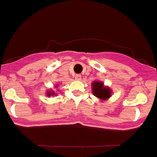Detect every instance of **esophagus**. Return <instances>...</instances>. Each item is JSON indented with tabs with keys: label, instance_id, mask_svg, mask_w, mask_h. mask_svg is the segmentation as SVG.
Segmentation results:
<instances>
[{
	"label": "esophagus",
	"instance_id": "esophagus-1",
	"mask_svg": "<svg viewBox=\"0 0 157 157\" xmlns=\"http://www.w3.org/2000/svg\"><path fill=\"white\" fill-rule=\"evenodd\" d=\"M75 79H76V80H77V81H80V80L81 79V76L79 74H76V76H75Z\"/></svg>",
	"mask_w": 157,
	"mask_h": 157
}]
</instances>
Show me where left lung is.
Segmentation results:
<instances>
[{"instance_id": "obj_1", "label": "left lung", "mask_w": 157, "mask_h": 157, "mask_svg": "<svg viewBox=\"0 0 157 157\" xmlns=\"http://www.w3.org/2000/svg\"><path fill=\"white\" fill-rule=\"evenodd\" d=\"M93 93L95 97H98L102 101H106L111 97L112 91L109 87H105L101 81H94L92 84Z\"/></svg>"}]
</instances>
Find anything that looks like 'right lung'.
I'll use <instances>...</instances> for the list:
<instances>
[{
    "label": "right lung",
    "instance_id": "right-lung-1",
    "mask_svg": "<svg viewBox=\"0 0 157 157\" xmlns=\"http://www.w3.org/2000/svg\"><path fill=\"white\" fill-rule=\"evenodd\" d=\"M46 93H47V96H48V97H50L51 95H52V96L55 95V93H54V92H51V91H48V92H47Z\"/></svg>",
    "mask_w": 157,
    "mask_h": 157
}]
</instances>
